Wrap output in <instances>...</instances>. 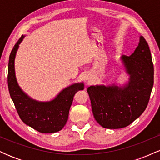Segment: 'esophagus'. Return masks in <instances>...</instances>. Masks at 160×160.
Returning a JSON list of instances; mask_svg holds the SVG:
<instances>
[{"label":"esophagus","instance_id":"34e87169","mask_svg":"<svg viewBox=\"0 0 160 160\" xmlns=\"http://www.w3.org/2000/svg\"><path fill=\"white\" fill-rule=\"evenodd\" d=\"M90 78H89V77H86V80H90Z\"/></svg>","mask_w":160,"mask_h":160}]
</instances>
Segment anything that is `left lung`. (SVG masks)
Instances as JSON below:
<instances>
[{
    "label": "left lung",
    "mask_w": 160,
    "mask_h": 160,
    "mask_svg": "<svg viewBox=\"0 0 160 160\" xmlns=\"http://www.w3.org/2000/svg\"><path fill=\"white\" fill-rule=\"evenodd\" d=\"M128 83L123 86L96 85L88 87L95 120L105 128H121L130 125L145 111L153 86L151 53L144 37L130 56L121 57Z\"/></svg>",
    "instance_id": "obj_1"
}]
</instances>
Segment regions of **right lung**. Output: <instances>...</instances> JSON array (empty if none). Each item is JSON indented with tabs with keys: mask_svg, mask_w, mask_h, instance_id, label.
Returning a JSON list of instances; mask_svg holds the SVG:
<instances>
[{
	"mask_svg": "<svg viewBox=\"0 0 160 160\" xmlns=\"http://www.w3.org/2000/svg\"><path fill=\"white\" fill-rule=\"evenodd\" d=\"M22 36L11 51L8 64V89L20 119L30 127L41 133H54L65 126L74 95L84 89L82 82L65 88L49 102H38L31 98L18 85L15 74V58Z\"/></svg>",
	"mask_w": 160,
	"mask_h": 160,
	"instance_id": "1",
	"label": "right lung"
}]
</instances>
